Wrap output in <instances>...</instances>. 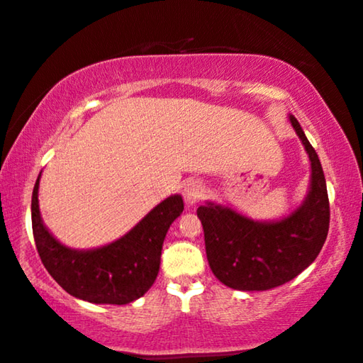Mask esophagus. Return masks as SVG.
I'll list each match as a JSON object with an SVG mask.
<instances>
[{
    "instance_id": "esophagus-1",
    "label": "esophagus",
    "mask_w": 363,
    "mask_h": 363,
    "mask_svg": "<svg viewBox=\"0 0 363 363\" xmlns=\"http://www.w3.org/2000/svg\"><path fill=\"white\" fill-rule=\"evenodd\" d=\"M182 196L184 201L189 207L196 206V203L201 201L203 196V184L199 179H187L184 182V189H182Z\"/></svg>"
}]
</instances>
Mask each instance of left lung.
<instances>
[{"mask_svg":"<svg viewBox=\"0 0 363 363\" xmlns=\"http://www.w3.org/2000/svg\"><path fill=\"white\" fill-rule=\"evenodd\" d=\"M289 123L311 161L309 192L281 220L259 222L232 207L207 202L197 208L212 273L228 288L267 291L298 277L318 258L329 232V197L323 166L293 115Z\"/></svg>","mask_w":363,"mask_h":363,"instance_id":"8db88e82","label":"left lung"}]
</instances>
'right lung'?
<instances>
[{
	"instance_id": "obj_1",
	"label": "right lung",
	"mask_w": 363,
	"mask_h": 363,
	"mask_svg": "<svg viewBox=\"0 0 363 363\" xmlns=\"http://www.w3.org/2000/svg\"><path fill=\"white\" fill-rule=\"evenodd\" d=\"M39 179L34 184L30 217L40 262L69 294L95 304H128L141 298L160 273L161 250L171 223L181 216L179 194L152 208L113 243L94 250H72L54 238L39 212Z\"/></svg>"
}]
</instances>
